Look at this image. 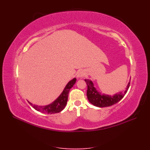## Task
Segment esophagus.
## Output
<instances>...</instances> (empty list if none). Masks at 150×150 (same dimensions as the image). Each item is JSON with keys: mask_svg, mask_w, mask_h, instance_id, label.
<instances>
[{"mask_svg": "<svg viewBox=\"0 0 150 150\" xmlns=\"http://www.w3.org/2000/svg\"><path fill=\"white\" fill-rule=\"evenodd\" d=\"M85 76V72L83 70H79L77 72V78H82Z\"/></svg>", "mask_w": 150, "mask_h": 150, "instance_id": "34e87169", "label": "esophagus"}]
</instances>
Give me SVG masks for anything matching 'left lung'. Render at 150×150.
I'll use <instances>...</instances> for the list:
<instances>
[{
    "label": "left lung",
    "instance_id": "obj_1",
    "mask_svg": "<svg viewBox=\"0 0 150 150\" xmlns=\"http://www.w3.org/2000/svg\"><path fill=\"white\" fill-rule=\"evenodd\" d=\"M85 82L88 85L87 97L89 101L94 106L99 108L110 106L119 102L128 91L130 84L129 81L124 92H120L111 96L99 92L91 80L85 79Z\"/></svg>",
    "mask_w": 150,
    "mask_h": 150
}]
</instances>
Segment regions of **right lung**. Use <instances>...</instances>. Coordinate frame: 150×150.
<instances>
[{"label":"right lung","mask_w":150,"mask_h":150,"mask_svg":"<svg viewBox=\"0 0 150 150\" xmlns=\"http://www.w3.org/2000/svg\"><path fill=\"white\" fill-rule=\"evenodd\" d=\"M76 81V78L72 79L68 83L66 87L64 88L63 91L60 94L55 101L52 102L51 104H49L46 106H38L33 104L29 101L28 103L33 106L35 110L42 112L43 113H47V114H55V113L59 112L64 110L67 101L68 94H69L71 88L74 86Z\"/></svg>","instance_id":"1"}]
</instances>
